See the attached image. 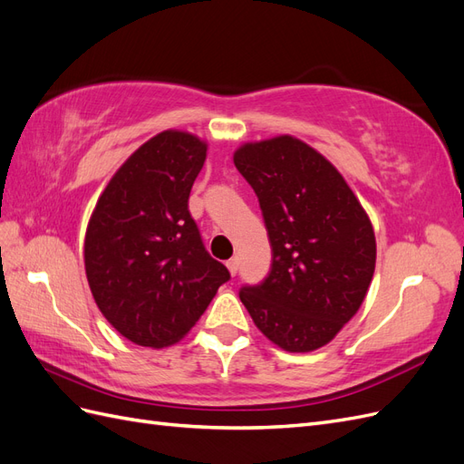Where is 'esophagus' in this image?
Returning a JSON list of instances; mask_svg holds the SVG:
<instances>
[{"label":"esophagus","instance_id":"esophagus-1","mask_svg":"<svg viewBox=\"0 0 464 464\" xmlns=\"http://www.w3.org/2000/svg\"><path fill=\"white\" fill-rule=\"evenodd\" d=\"M227 266H228L230 275H232V276H236L237 269H240V259H237V257H232L230 261H227Z\"/></svg>","mask_w":464,"mask_h":464}]
</instances>
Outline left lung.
<instances>
[{
    "label": "left lung",
    "instance_id": "1",
    "mask_svg": "<svg viewBox=\"0 0 464 464\" xmlns=\"http://www.w3.org/2000/svg\"><path fill=\"white\" fill-rule=\"evenodd\" d=\"M234 164L254 188L273 263L240 300L257 329L288 353L331 343L354 317L375 271L366 210L336 168L290 135L246 143Z\"/></svg>",
    "mask_w": 464,
    "mask_h": 464
}]
</instances>
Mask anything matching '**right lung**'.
Returning a JSON list of instances; mask_svg holds the SVG:
<instances>
[{
  "label": "right lung",
  "instance_id": "add662e5",
  "mask_svg": "<svg viewBox=\"0 0 464 464\" xmlns=\"http://www.w3.org/2000/svg\"><path fill=\"white\" fill-rule=\"evenodd\" d=\"M205 159L199 137L154 135L120 166L89 220L85 271L94 302L139 346L178 343L230 278L188 208Z\"/></svg>",
  "mask_w": 464,
  "mask_h": 464
}]
</instances>
